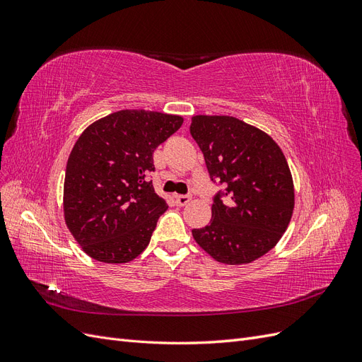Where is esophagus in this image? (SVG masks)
<instances>
[{"label":"esophagus","instance_id":"esophagus-1","mask_svg":"<svg viewBox=\"0 0 362 362\" xmlns=\"http://www.w3.org/2000/svg\"><path fill=\"white\" fill-rule=\"evenodd\" d=\"M190 201H192L190 194H177V196H175V202H177V205H180V206L187 205Z\"/></svg>","mask_w":362,"mask_h":362}]
</instances>
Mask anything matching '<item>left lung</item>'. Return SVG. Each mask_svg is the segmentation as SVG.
Masks as SVG:
<instances>
[{
	"label": "left lung",
	"mask_w": 362,
	"mask_h": 362,
	"mask_svg": "<svg viewBox=\"0 0 362 362\" xmlns=\"http://www.w3.org/2000/svg\"><path fill=\"white\" fill-rule=\"evenodd\" d=\"M190 134L199 145L211 181L225 185L211 205V221L192 229L208 255L242 266L266 255L287 231L294 185L286 156L267 133L234 116L196 115Z\"/></svg>",
	"instance_id": "1"
}]
</instances>
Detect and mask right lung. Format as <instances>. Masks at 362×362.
Wrapping results in <instances>:
<instances>
[{"mask_svg": "<svg viewBox=\"0 0 362 362\" xmlns=\"http://www.w3.org/2000/svg\"><path fill=\"white\" fill-rule=\"evenodd\" d=\"M184 119L149 110H119L87 127L71 151L63 185V216L90 258L122 264L151 242L166 199L148 173L152 154Z\"/></svg>", "mask_w": 362, "mask_h": 362, "instance_id": "add662e5", "label": "right lung"}]
</instances>
